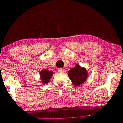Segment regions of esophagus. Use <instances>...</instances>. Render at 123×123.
Listing matches in <instances>:
<instances>
[{"label":"esophagus","instance_id":"34e87169","mask_svg":"<svg viewBox=\"0 0 123 123\" xmlns=\"http://www.w3.org/2000/svg\"><path fill=\"white\" fill-rule=\"evenodd\" d=\"M58 72L60 73H63L64 72V69L63 68H59L58 69Z\"/></svg>","mask_w":123,"mask_h":123}]
</instances>
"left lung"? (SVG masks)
<instances>
[{
  "mask_svg": "<svg viewBox=\"0 0 123 123\" xmlns=\"http://www.w3.org/2000/svg\"><path fill=\"white\" fill-rule=\"evenodd\" d=\"M68 75L73 84L78 86L86 81L88 77V72L85 68L76 64L75 67L68 71Z\"/></svg>",
  "mask_w": 123,
  "mask_h": 123,
  "instance_id": "8db88e82",
  "label": "left lung"
}]
</instances>
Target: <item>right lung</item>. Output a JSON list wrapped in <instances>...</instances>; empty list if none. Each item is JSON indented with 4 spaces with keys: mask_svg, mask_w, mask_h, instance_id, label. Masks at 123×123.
<instances>
[{
    "mask_svg": "<svg viewBox=\"0 0 123 123\" xmlns=\"http://www.w3.org/2000/svg\"><path fill=\"white\" fill-rule=\"evenodd\" d=\"M54 72L53 71L43 69L40 72V78L42 84H45L49 83L50 80L52 77Z\"/></svg>",
    "mask_w": 123,
    "mask_h": 123,
    "instance_id": "right-lung-1",
    "label": "right lung"
}]
</instances>
